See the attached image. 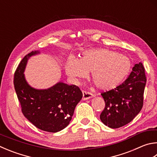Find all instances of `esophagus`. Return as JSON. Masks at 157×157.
Segmentation results:
<instances>
[{
	"label": "esophagus",
	"instance_id": "obj_1",
	"mask_svg": "<svg viewBox=\"0 0 157 157\" xmlns=\"http://www.w3.org/2000/svg\"><path fill=\"white\" fill-rule=\"evenodd\" d=\"M82 94H83V96H82V99H83V100H87V99L93 97V95H92V94L90 93L86 92V91H83Z\"/></svg>",
	"mask_w": 157,
	"mask_h": 157
}]
</instances>
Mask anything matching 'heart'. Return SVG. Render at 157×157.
Masks as SVG:
<instances>
[{
  "mask_svg": "<svg viewBox=\"0 0 157 157\" xmlns=\"http://www.w3.org/2000/svg\"><path fill=\"white\" fill-rule=\"evenodd\" d=\"M132 68L128 56L107 49L84 51L78 58L70 56L65 64L64 71L73 83L78 84L90 71V77L96 87L101 90H110L123 82Z\"/></svg>",
  "mask_w": 157,
  "mask_h": 157,
  "instance_id": "obj_1",
  "label": "heart"
}]
</instances>
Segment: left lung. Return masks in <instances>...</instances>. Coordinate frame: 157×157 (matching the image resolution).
Here are the masks:
<instances>
[{
	"label": "left lung",
	"mask_w": 157,
	"mask_h": 157,
	"mask_svg": "<svg viewBox=\"0 0 157 157\" xmlns=\"http://www.w3.org/2000/svg\"><path fill=\"white\" fill-rule=\"evenodd\" d=\"M146 78L143 64L139 62L123 84L101 95L104 99V110L100 119L111 128H118L132 120L140 112L144 104Z\"/></svg>",
	"instance_id": "8db88e82"
}]
</instances>
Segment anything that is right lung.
Listing matches in <instances>:
<instances>
[{"label":"right lung","mask_w":157,"mask_h":157,"mask_svg":"<svg viewBox=\"0 0 157 157\" xmlns=\"http://www.w3.org/2000/svg\"><path fill=\"white\" fill-rule=\"evenodd\" d=\"M40 53L31 51L22 59L14 74V88L25 117L39 129L57 132L69 124L82 93L75 85L62 82L47 89L30 86L24 74L25 68L31 57Z\"/></svg>","instance_id":"obj_1"}]
</instances>
